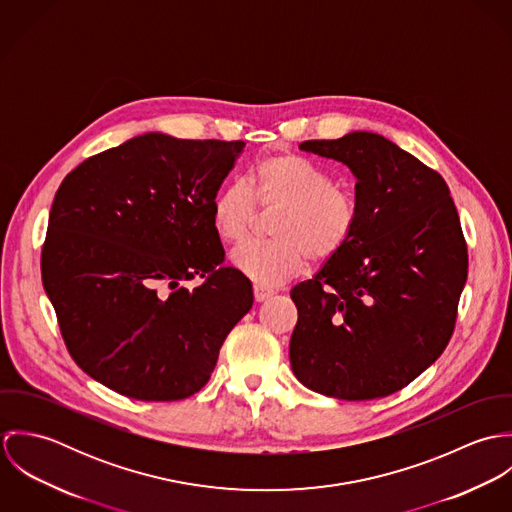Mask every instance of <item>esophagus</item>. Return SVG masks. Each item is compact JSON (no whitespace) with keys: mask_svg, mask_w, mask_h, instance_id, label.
Segmentation results:
<instances>
[{"mask_svg":"<svg viewBox=\"0 0 512 512\" xmlns=\"http://www.w3.org/2000/svg\"><path fill=\"white\" fill-rule=\"evenodd\" d=\"M270 295H272L270 290L260 288V286H254V299H256V301H266Z\"/></svg>","mask_w":512,"mask_h":512,"instance_id":"34e87169","label":"esophagus"}]
</instances>
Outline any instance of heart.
Returning a JSON list of instances; mask_svg holds the SVG:
<instances>
[{"label":"heart","mask_w":512,"mask_h":512,"mask_svg":"<svg viewBox=\"0 0 512 512\" xmlns=\"http://www.w3.org/2000/svg\"><path fill=\"white\" fill-rule=\"evenodd\" d=\"M262 213L280 215L270 228L274 242L248 244L232 254V264L260 288H276L299 276L309 258L335 260L357 236V197L335 183L331 171L301 153L260 159L250 187L240 181L220 187L211 201V222L222 242L244 244Z\"/></svg>","instance_id":"b5f03b06"}]
</instances>
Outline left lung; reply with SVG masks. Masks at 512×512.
Returning <instances> with one entry per match:
<instances>
[{
	"label": "left lung",
	"mask_w": 512,
	"mask_h": 512,
	"mask_svg": "<svg viewBox=\"0 0 512 512\" xmlns=\"http://www.w3.org/2000/svg\"><path fill=\"white\" fill-rule=\"evenodd\" d=\"M301 149L357 177L355 240L292 290L295 378L339 400L408 386L447 347L467 280V242L443 177L390 140L353 132Z\"/></svg>",
	"instance_id": "obj_1"
}]
</instances>
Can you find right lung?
<instances>
[{
  "mask_svg": "<svg viewBox=\"0 0 512 512\" xmlns=\"http://www.w3.org/2000/svg\"><path fill=\"white\" fill-rule=\"evenodd\" d=\"M242 147L144 134L63 179L41 278L74 363L110 390L147 402L193 396L250 311L252 284L224 264L211 222ZM197 277L193 291L182 286Z\"/></svg>",
  "mask_w": 512,
  "mask_h": 512,
  "instance_id": "obj_1",
  "label": "right lung"
}]
</instances>
